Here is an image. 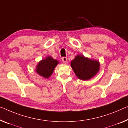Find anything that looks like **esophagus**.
<instances>
[{
    "label": "esophagus",
    "mask_w": 128,
    "mask_h": 128,
    "mask_svg": "<svg viewBox=\"0 0 128 128\" xmlns=\"http://www.w3.org/2000/svg\"><path fill=\"white\" fill-rule=\"evenodd\" d=\"M62 61L64 63H66V62H67V61H68L67 58H66V57H64V58H62Z\"/></svg>",
    "instance_id": "34e87169"
}]
</instances>
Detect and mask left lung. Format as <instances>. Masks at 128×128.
I'll use <instances>...</instances> for the list:
<instances>
[{
	"label": "left lung",
	"mask_w": 128,
	"mask_h": 128,
	"mask_svg": "<svg viewBox=\"0 0 128 128\" xmlns=\"http://www.w3.org/2000/svg\"><path fill=\"white\" fill-rule=\"evenodd\" d=\"M71 66L76 76L82 80H88L96 75L100 68V62L90 59L83 54L76 55L71 61Z\"/></svg>",
	"instance_id": "8db88e82"
}]
</instances>
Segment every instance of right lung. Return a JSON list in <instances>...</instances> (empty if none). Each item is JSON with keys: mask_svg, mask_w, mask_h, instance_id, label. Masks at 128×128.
<instances>
[{"mask_svg": "<svg viewBox=\"0 0 128 128\" xmlns=\"http://www.w3.org/2000/svg\"><path fill=\"white\" fill-rule=\"evenodd\" d=\"M59 62L50 56H48L44 59L40 61L36 66V72L42 77L48 79L52 75L54 68Z\"/></svg>", "mask_w": 128, "mask_h": 128, "instance_id": "right-lung-1", "label": "right lung"}]
</instances>
